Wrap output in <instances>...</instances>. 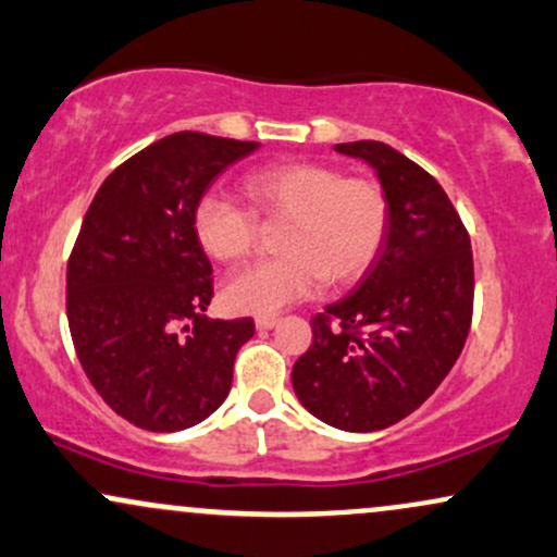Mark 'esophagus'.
Wrapping results in <instances>:
<instances>
[{
  "label": "esophagus",
  "instance_id": "esophagus-1",
  "mask_svg": "<svg viewBox=\"0 0 557 557\" xmlns=\"http://www.w3.org/2000/svg\"><path fill=\"white\" fill-rule=\"evenodd\" d=\"M277 322H280L277 317H257V330L259 332H267V330L277 327Z\"/></svg>",
  "mask_w": 557,
  "mask_h": 557
}]
</instances>
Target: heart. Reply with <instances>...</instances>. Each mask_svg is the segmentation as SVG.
Returning a JSON list of instances; mask_svg holds the SVG:
<instances>
[{"label": "heart", "instance_id": "1", "mask_svg": "<svg viewBox=\"0 0 557 557\" xmlns=\"http://www.w3.org/2000/svg\"><path fill=\"white\" fill-rule=\"evenodd\" d=\"M261 216L287 225L283 257L240 267L222 287L227 309L274 317L322 287L350 285L374 264L387 235L389 207L374 181L343 177L319 162H283L261 168L243 183ZM198 246L216 261H238L259 238L257 214L225 190H207L194 209Z\"/></svg>", "mask_w": 557, "mask_h": 557}]
</instances>
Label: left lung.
Listing matches in <instances>:
<instances>
[{"mask_svg": "<svg viewBox=\"0 0 557 557\" xmlns=\"http://www.w3.org/2000/svg\"><path fill=\"white\" fill-rule=\"evenodd\" d=\"M335 151L374 170L387 196V235L354 290L314 317V341L293 367V389L324 424L376 432L417 411L461 356L474 259L461 216L430 172L382 140L337 144Z\"/></svg>", "mask_w": 557, "mask_h": 557, "instance_id": "left-lung-1", "label": "left lung"}]
</instances>
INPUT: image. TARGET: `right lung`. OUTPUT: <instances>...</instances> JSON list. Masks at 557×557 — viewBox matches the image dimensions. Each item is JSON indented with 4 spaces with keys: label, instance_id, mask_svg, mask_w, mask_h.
<instances>
[{
    "label": "right lung",
    "instance_id": "obj_1",
    "mask_svg": "<svg viewBox=\"0 0 557 557\" xmlns=\"http://www.w3.org/2000/svg\"><path fill=\"white\" fill-rule=\"evenodd\" d=\"M259 149L181 131L120 164L96 190L67 261V322L83 372L114 413L149 432L212 417L253 319H209L212 264L198 198Z\"/></svg>",
    "mask_w": 557,
    "mask_h": 557
}]
</instances>
